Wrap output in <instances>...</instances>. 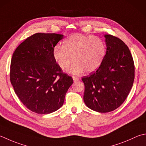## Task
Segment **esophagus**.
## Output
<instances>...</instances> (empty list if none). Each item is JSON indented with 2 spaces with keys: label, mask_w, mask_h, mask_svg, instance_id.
<instances>
[{
  "label": "esophagus",
  "mask_w": 146,
  "mask_h": 146,
  "mask_svg": "<svg viewBox=\"0 0 146 146\" xmlns=\"http://www.w3.org/2000/svg\"><path fill=\"white\" fill-rule=\"evenodd\" d=\"M73 81L76 82H78L80 80V78H78V77H76L75 76H73Z\"/></svg>",
  "instance_id": "1"
}]
</instances>
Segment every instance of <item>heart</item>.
Returning a JSON list of instances; mask_svg holds the SVG:
<instances>
[{
	"mask_svg": "<svg viewBox=\"0 0 146 146\" xmlns=\"http://www.w3.org/2000/svg\"><path fill=\"white\" fill-rule=\"evenodd\" d=\"M106 52V45L101 38L74 33L64 40L62 45L54 47L53 58L62 70H66L73 59L75 62L68 71L77 75L85 70L88 73L96 71L101 65Z\"/></svg>",
	"mask_w": 146,
	"mask_h": 146,
	"instance_id": "1",
	"label": "heart"
}]
</instances>
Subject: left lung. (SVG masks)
Instances as JSON below:
<instances>
[{"mask_svg": "<svg viewBox=\"0 0 146 146\" xmlns=\"http://www.w3.org/2000/svg\"><path fill=\"white\" fill-rule=\"evenodd\" d=\"M106 53L100 66L82 78L84 100L88 108L108 113L123 103L132 87L135 66L127 45L118 37L105 35Z\"/></svg>", "mask_w": 146, "mask_h": 146, "instance_id": "8db88e82", "label": "left lung"}]
</instances>
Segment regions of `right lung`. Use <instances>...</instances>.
Instances as JSON below:
<instances>
[{
  "mask_svg": "<svg viewBox=\"0 0 146 146\" xmlns=\"http://www.w3.org/2000/svg\"><path fill=\"white\" fill-rule=\"evenodd\" d=\"M62 38L61 34H33L13 54L11 84L22 103L34 113L45 115L59 110L73 82L53 58L54 48Z\"/></svg>",
  "mask_w": 146,
  "mask_h": 146,
  "instance_id": "obj_1",
  "label": "right lung"
}]
</instances>
